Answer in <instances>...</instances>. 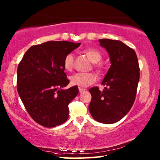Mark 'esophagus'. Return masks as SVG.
<instances>
[{
	"label": "esophagus",
	"instance_id": "34e87169",
	"mask_svg": "<svg viewBox=\"0 0 160 160\" xmlns=\"http://www.w3.org/2000/svg\"><path fill=\"white\" fill-rule=\"evenodd\" d=\"M78 89H79V92L80 93H82V92H84V91H86L85 89H83V88H81V87L78 88Z\"/></svg>",
	"mask_w": 160,
	"mask_h": 160
}]
</instances>
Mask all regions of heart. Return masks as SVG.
Segmentation results:
<instances>
[{"label": "heart", "mask_w": 160, "mask_h": 160, "mask_svg": "<svg viewBox=\"0 0 160 160\" xmlns=\"http://www.w3.org/2000/svg\"><path fill=\"white\" fill-rule=\"evenodd\" d=\"M84 53L93 63L100 62L102 59V54L99 51L96 49L89 48L84 51ZM74 55L72 53H68L64 57L63 64L64 69L67 71H71L73 67ZM96 76L93 73L79 72L72 75L70 77L71 83L73 85L86 87L96 82Z\"/></svg>", "instance_id": "b5f03b06"}]
</instances>
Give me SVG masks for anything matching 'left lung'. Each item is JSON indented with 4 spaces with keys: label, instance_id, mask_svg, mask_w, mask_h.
Returning a JSON list of instances; mask_svg holds the SVG:
<instances>
[{
    "label": "left lung",
    "instance_id": "left-lung-1",
    "mask_svg": "<svg viewBox=\"0 0 160 160\" xmlns=\"http://www.w3.org/2000/svg\"><path fill=\"white\" fill-rule=\"evenodd\" d=\"M106 49L111 65L98 87L89 90L91 101L89 110L95 120L110 124L120 120L130 111L136 96L140 67L135 51L120 40L100 39Z\"/></svg>",
    "mask_w": 160,
    "mask_h": 160
}]
</instances>
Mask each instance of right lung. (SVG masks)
I'll return each mask as SVG.
<instances>
[{
    "label": "right lung",
    "mask_w": 160,
    "mask_h": 160,
    "mask_svg": "<svg viewBox=\"0 0 160 160\" xmlns=\"http://www.w3.org/2000/svg\"><path fill=\"white\" fill-rule=\"evenodd\" d=\"M81 43L48 41L30 47L17 69V90L30 116L45 127H55L69 118L68 105L78 94L68 89L63 61Z\"/></svg>",
    "instance_id": "add662e5"
}]
</instances>
